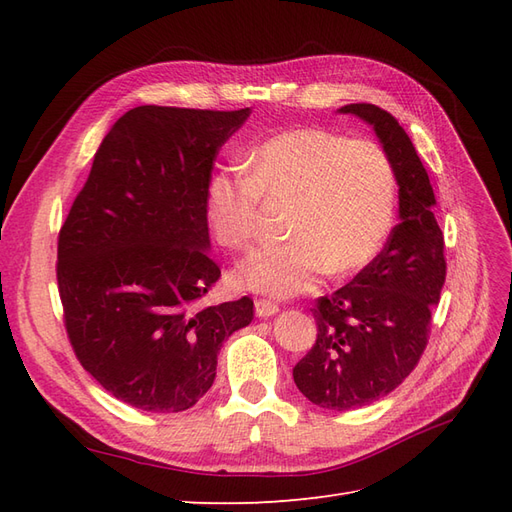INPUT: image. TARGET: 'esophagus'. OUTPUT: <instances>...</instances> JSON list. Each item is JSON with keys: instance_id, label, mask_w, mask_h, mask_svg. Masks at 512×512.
Segmentation results:
<instances>
[{"instance_id": "obj_1", "label": "esophagus", "mask_w": 512, "mask_h": 512, "mask_svg": "<svg viewBox=\"0 0 512 512\" xmlns=\"http://www.w3.org/2000/svg\"><path fill=\"white\" fill-rule=\"evenodd\" d=\"M280 312V307H277L273 301H267V299H258L256 301V316L258 318H269L273 314Z\"/></svg>"}]
</instances>
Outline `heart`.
Wrapping results in <instances>:
<instances>
[{
  "mask_svg": "<svg viewBox=\"0 0 512 512\" xmlns=\"http://www.w3.org/2000/svg\"><path fill=\"white\" fill-rule=\"evenodd\" d=\"M243 173L215 170L205 188L211 235L228 250L258 239L262 200L290 205V241L247 256L235 271L241 288L292 297L322 273L348 275L369 265L395 218L393 162L374 141L297 128L275 134L245 158Z\"/></svg>",
  "mask_w": 512,
  "mask_h": 512,
  "instance_id": "1",
  "label": "heart"
}]
</instances>
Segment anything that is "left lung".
I'll use <instances>...</instances> for the list:
<instances>
[{
  "label": "left lung",
  "instance_id": "1",
  "mask_svg": "<svg viewBox=\"0 0 512 512\" xmlns=\"http://www.w3.org/2000/svg\"><path fill=\"white\" fill-rule=\"evenodd\" d=\"M339 113L374 128L399 185V224L384 250L350 284L316 301V342L292 369L312 404L344 412L389 395L421 361L446 260L436 196L406 130L376 104H346Z\"/></svg>",
  "mask_w": 512,
  "mask_h": 512
}]
</instances>
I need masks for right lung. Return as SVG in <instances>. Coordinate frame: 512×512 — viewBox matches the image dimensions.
Instances as JSON below:
<instances>
[{"instance_id": "1", "label": "right lung", "mask_w": 512, "mask_h": 512, "mask_svg": "<svg viewBox=\"0 0 512 512\" xmlns=\"http://www.w3.org/2000/svg\"><path fill=\"white\" fill-rule=\"evenodd\" d=\"M239 111L136 106L96 151L57 241V286L76 359L113 397L147 412L192 408L218 352L254 318L243 297L194 307L220 280L205 188Z\"/></svg>"}]
</instances>
